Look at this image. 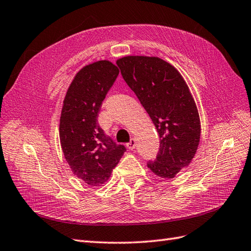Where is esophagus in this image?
I'll list each match as a JSON object with an SVG mask.
<instances>
[{
    "mask_svg": "<svg viewBox=\"0 0 251 251\" xmlns=\"http://www.w3.org/2000/svg\"><path fill=\"white\" fill-rule=\"evenodd\" d=\"M135 146H136V142H135L134 138H131L130 142H128V144H126V147H127L128 150H133V149H135Z\"/></svg>",
    "mask_w": 251,
    "mask_h": 251,
    "instance_id": "esophagus-1",
    "label": "esophagus"
}]
</instances>
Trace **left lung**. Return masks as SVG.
<instances>
[{
    "label": "left lung",
    "mask_w": 251,
    "mask_h": 251,
    "mask_svg": "<svg viewBox=\"0 0 251 251\" xmlns=\"http://www.w3.org/2000/svg\"><path fill=\"white\" fill-rule=\"evenodd\" d=\"M116 63L159 135L157 157L148 168L161 178H173L190 165L200 145V115L189 86L158 57L126 56Z\"/></svg>",
    "instance_id": "left-lung-1"
}]
</instances>
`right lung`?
I'll use <instances>...</instances> for the list:
<instances>
[{"instance_id": "obj_1", "label": "right lung", "mask_w": 251, "mask_h": 251, "mask_svg": "<svg viewBox=\"0 0 251 251\" xmlns=\"http://www.w3.org/2000/svg\"><path fill=\"white\" fill-rule=\"evenodd\" d=\"M118 67L100 60L82 67L65 94L60 116V142L72 172L90 186H100L110 178L126 152L105 136L98 125V114Z\"/></svg>"}]
</instances>
